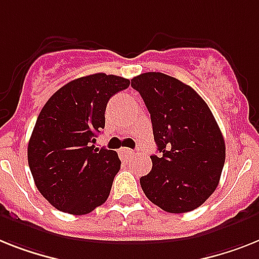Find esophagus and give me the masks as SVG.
<instances>
[{
    "label": "esophagus",
    "instance_id": "1",
    "mask_svg": "<svg viewBox=\"0 0 259 259\" xmlns=\"http://www.w3.org/2000/svg\"><path fill=\"white\" fill-rule=\"evenodd\" d=\"M119 153H120V156L123 157L124 160H128L131 159L132 156L135 155V152L132 151V149L130 148H120V151H119Z\"/></svg>",
    "mask_w": 259,
    "mask_h": 259
}]
</instances>
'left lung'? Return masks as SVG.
Instances as JSON below:
<instances>
[{"instance_id": "obj_1", "label": "left lung", "mask_w": 259, "mask_h": 259, "mask_svg": "<svg viewBox=\"0 0 259 259\" xmlns=\"http://www.w3.org/2000/svg\"><path fill=\"white\" fill-rule=\"evenodd\" d=\"M131 86L151 114L159 155L140 177L151 202L168 213L201 206L215 191L225 164V140L204 99L191 86L163 72H144Z\"/></svg>"}]
</instances>
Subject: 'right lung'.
Instances as JSON below:
<instances>
[{
	"mask_svg": "<svg viewBox=\"0 0 259 259\" xmlns=\"http://www.w3.org/2000/svg\"><path fill=\"white\" fill-rule=\"evenodd\" d=\"M130 80L103 72L68 82L46 102L27 145L38 191L58 210L87 214L106 202L120 169L115 151L95 148L106 107Z\"/></svg>",
	"mask_w": 259,
	"mask_h": 259,
	"instance_id": "obj_1",
	"label": "right lung"
}]
</instances>
